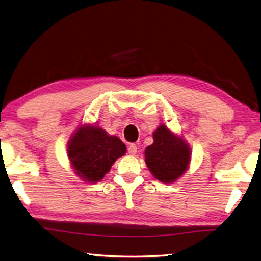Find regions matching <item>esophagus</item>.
<instances>
[{
  "label": "esophagus",
  "instance_id": "34e87169",
  "mask_svg": "<svg viewBox=\"0 0 261 261\" xmlns=\"http://www.w3.org/2000/svg\"><path fill=\"white\" fill-rule=\"evenodd\" d=\"M127 151H128L130 155H135L136 152H137V146L135 144H130L128 146V148H127Z\"/></svg>",
  "mask_w": 261,
  "mask_h": 261
}]
</instances>
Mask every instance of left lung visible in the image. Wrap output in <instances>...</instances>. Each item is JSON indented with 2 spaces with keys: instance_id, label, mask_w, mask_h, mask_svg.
I'll list each match as a JSON object with an SVG mask.
<instances>
[{
  "instance_id": "left-lung-1",
  "label": "left lung",
  "mask_w": 261,
  "mask_h": 261,
  "mask_svg": "<svg viewBox=\"0 0 261 261\" xmlns=\"http://www.w3.org/2000/svg\"><path fill=\"white\" fill-rule=\"evenodd\" d=\"M153 144L145 150V162L161 182H173L185 173L190 161V150L181 137L161 125L153 133Z\"/></svg>"
}]
</instances>
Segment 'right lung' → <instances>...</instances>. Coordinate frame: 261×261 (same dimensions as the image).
I'll return each instance as SVG.
<instances>
[{
    "mask_svg": "<svg viewBox=\"0 0 261 261\" xmlns=\"http://www.w3.org/2000/svg\"><path fill=\"white\" fill-rule=\"evenodd\" d=\"M126 153V145L95 126H82L68 142L67 156L73 168L88 182H98L114 162Z\"/></svg>",
    "mask_w": 261,
    "mask_h": 261,
    "instance_id": "add662e5",
    "label": "right lung"
}]
</instances>
